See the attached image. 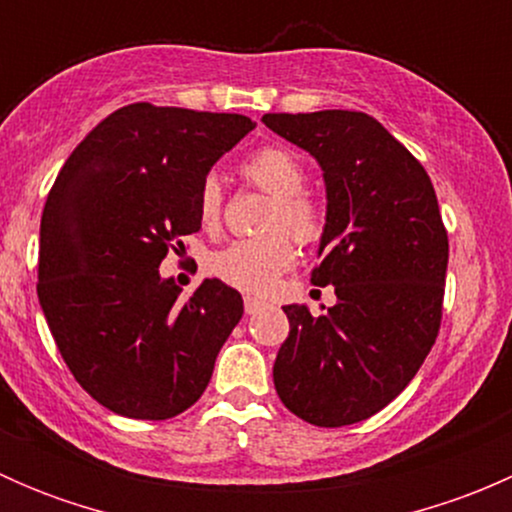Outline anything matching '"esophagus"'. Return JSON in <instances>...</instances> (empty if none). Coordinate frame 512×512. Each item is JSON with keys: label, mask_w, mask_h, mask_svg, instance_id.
Returning a JSON list of instances; mask_svg holds the SVG:
<instances>
[{"label": "esophagus", "mask_w": 512, "mask_h": 512, "mask_svg": "<svg viewBox=\"0 0 512 512\" xmlns=\"http://www.w3.org/2000/svg\"><path fill=\"white\" fill-rule=\"evenodd\" d=\"M262 307H265V302H260V299L245 297V312H247V314H257Z\"/></svg>", "instance_id": "obj_1"}]
</instances>
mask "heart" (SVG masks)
Here are the masks:
<instances>
[{
    "label": "heart",
    "instance_id": "1",
    "mask_svg": "<svg viewBox=\"0 0 512 512\" xmlns=\"http://www.w3.org/2000/svg\"><path fill=\"white\" fill-rule=\"evenodd\" d=\"M240 173L247 183L270 195L265 225L277 230L230 242L215 252L210 267L230 287L265 294L294 262V245L288 235L292 234L302 245L317 242L324 230V220L314 200L302 193L307 173L287 148H260L240 165ZM198 220L208 232L218 230L223 220V185L215 175H208L198 190ZM280 226L286 230L280 231Z\"/></svg>",
    "mask_w": 512,
    "mask_h": 512
}]
</instances>
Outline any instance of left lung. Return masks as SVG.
<instances>
[{
    "label": "left lung",
    "instance_id": "obj_1",
    "mask_svg": "<svg viewBox=\"0 0 512 512\" xmlns=\"http://www.w3.org/2000/svg\"><path fill=\"white\" fill-rule=\"evenodd\" d=\"M322 165L327 223L312 282L337 304H287L275 359L282 404L314 426L364 421L409 386L441 327L448 235L423 165L361 111L265 113Z\"/></svg>",
    "mask_w": 512,
    "mask_h": 512
}]
</instances>
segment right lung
Segmentation results:
<instances>
[{
  "mask_svg": "<svg viewBox=\"0 0 512 512\" xmlns=\"http://www.w3.org/2000/svg\"><path fill=\"white\" fill-rule=\"evenodd\" d=\"M252 128L240 113L131 103L51 185L36 294L74 379L113 414L165 421L190 409L240 322L237 289L203 280L180 297L158 267L200 230V185Z\"/></svg>",
  "mask_w": 512,
  "mask_h": 512,
  "instance_id": "obj_1",
  "label": "right lung"
}]
</instances>
